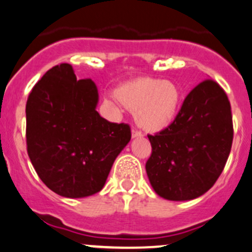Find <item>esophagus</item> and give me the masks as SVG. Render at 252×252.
<instances>
[{"label":"esophagus","instance_id":"34e87169","mask_svg":"<svg viewBox=\"0 0 252 252\" xmlns=\"http://www.w3.org/2000/svg\"><path fill=\"white\" fill-rule=\"evenodd\" d=\"M142 135H144L142 131L138 130V129H133V131H131V136H133V138H141Z\"/></svg>","mask_w":252,"mask_h":252}]
</instances>
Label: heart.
Returning <instances> with one entry per match:
<instances>
[{
  "label": "heart",
  "mask_w": 252,
  "mask_h": 252,
  "mask_svg": "<svg viewBox=\"0 0 252 252\" xmlns=\"http://www.w3.org/2000/svg\"><path fill=\"white\" fill-rule=\"evenodd\" d=\"M117 98L134 112L135 121L147 131H159L177 117L182 105V90L171 80L139 78L119 86Z\"/></svg>",
  "instance_id": "obj_1"
}]
</instances>
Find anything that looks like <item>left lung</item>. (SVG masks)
Wrapping results in <instances>:
<instances>
[{"label":"left lung","mask_w":252,"mask_h":252,"mask_svg":"<svg viewBox=\"0 0 252 252\" xmlns=\"http://www.w3.org/2000/svg\"><path fill=\"white\" fill-rule=\"evenodd\" d=\"M233 117L225 91L212 79L197 84L174 121L147 135L146 173L155 191L172 201L201 196L215 185L232 149Z\"/></svg>","instance_id":"obj_1"}]
</instances>
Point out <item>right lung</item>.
Returning <instances> with one entry per match:
<instances>
[{"label":"right lung","instance_id":"right-lung-1","mask_svg":"<svg viewBox=\"0 0 252 252\" xmlns=\"http://www.w3.org/2000/svg\"><path fill=\"white\" fill-rule=\"evenodd\" d=\"M91 79L78 80L72 65L48 69L27 101V150L40 179L64 197L100 191L114 159L131 138L129 124L112 123L96 111Z\"/></svg>","mask_w":252,"mask_h":252}]
</instances>
